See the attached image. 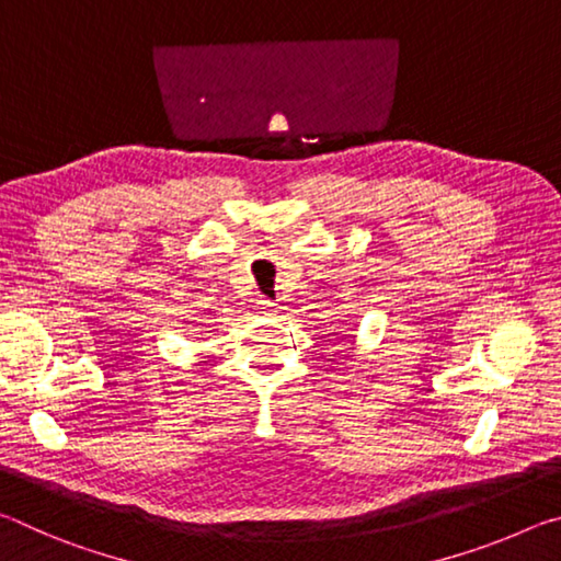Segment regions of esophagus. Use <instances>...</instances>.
<instances>
[{"label": "esophagus", "mask_w": 561, "mask_h": 561, "mask_svg": "<svg viewBox=\"0 0 561 561\" xmlns=\"http://www.w3.org/2000/svg\"><path fill=\"white\" fill-rule=\"evenodd\" d=\"M257 309H260V314H267V317H272L274 311H277V304H274L272 299H264V297H260V299H257Z\"/></svg>", "instance_id": "obj_1"}]
</instances>
